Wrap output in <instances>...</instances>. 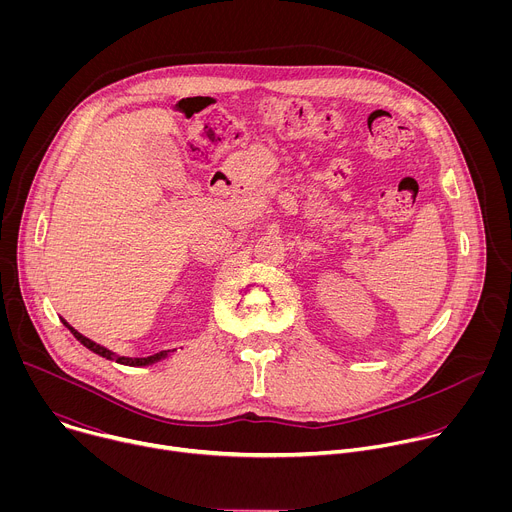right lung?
Wrapping results in <instances>:
<instances>
[{
    "mask_svg": "<svg viewBox=\"0 0 512 512\" xmlns=\"http://www.w3.org/2000/svg\"><path fill=\"white\" fill-rule=\"evenodd\" d=\"M64 322V326L72 332V336H75L83 346H87L89 350H93L95 354H99V356H103V358H109V360H115V362H119V364H127V367H148V364H152V362H158V360H162V358H166L168 356V352L170 350H162V352H158V354H152V356H143V358H129V356H117V354H113L111 350H107L105 346H101V344H97V342H93V340H89L87 336H83L81 332H77L75 328H72L66 320H62Z\"/></svg>",
    "mask_w": 512,
    "mask_h": 512,
    "instance_id": "add662e5",
    "label": "right lung"
}]
</instances>
